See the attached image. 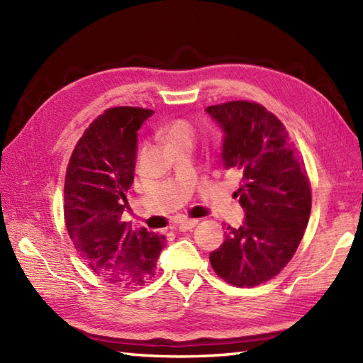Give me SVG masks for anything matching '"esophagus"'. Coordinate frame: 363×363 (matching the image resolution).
<instances>
[{
  "instance_id": "obj_1",
  "label": "esophagus",
  "mask_w": 363,
  "mask_h": 363,
  "mask_svg": "<svg viewBox=\"0 0 363 363\" xmlns=\"http://www.w3.org/2000/svg\"><path fill=\"white\" fill-rule=\"evenodd\" d=\"M198 225V220H184L181 223H177L176 230H179V233H186V230L194 229Z\"/></svg>"
}]
</instances>
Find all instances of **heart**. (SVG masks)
I'll use <instances>...</instances> for the list:
<instances>
[{
    "mask_svg": "<svg viewBox=\"0 0 363 363\" xmlns=\"http://www.w3.org/2000/svg\"><path fill=\"white\" fill-rule=\"evenodd\" d=\"M165 137L169 145L179 140H191V138L195 137L194 123L186 118H176L173 121H169L165 128Z\"/></svg>",
    "mask_w": 363,
    "mask_h": 363,
    "instance_id": "1",
    "label": "heart"
}]
</instances>
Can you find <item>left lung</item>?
<instances>
[{"instance_id": "1", "label": "left lung", "mask_w": 363, "mask_h": 363, "mask_svg": "<svg viewBox=\"0 0 363 363\" xmlns=\"http://www.w3.org/2000/svg\"><path fill=\"white\" fill-rule=\"evenodd\" d=\"M207 112L225 130V167L243 174L234 195L246 213L240 228L228 226L211 265L230 285L256 287L295 256L311 217V181L289 130L262 104L228 101Z\"/></svg>"}]
</instances>
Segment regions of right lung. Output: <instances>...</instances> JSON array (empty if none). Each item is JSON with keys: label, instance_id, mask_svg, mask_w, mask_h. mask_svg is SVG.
<instances>
[{"label": "right lung", "instance_id": "obj_1", "mask_svg": "<svg viewBox=\"0 0 363 363\" xmlns=\"http://www.w3.org/2000/svg\"><path fill=\"white\" fill-rule=\"evenodd\" d=\"M152 113L106 109L84 130L65 174L64 218L76 251L96 276L125 289L151 281L165 246L164 235L121 221L134 182L137 130Z\"/></svg>", "mask_w": 363, "mask_h": 363}]
</instances>
